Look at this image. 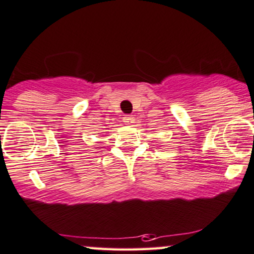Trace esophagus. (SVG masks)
<instances>
[{
	"label": "esophagus",
	"instance_id": "1",
	"mask_svg": "<svg viewBox=\"0 0 254 254\" xmlns=\"http://www.w3.org/2000/svg\"><path fill=\"white\" fill-rule=\"evenodd\" d=\"M123 121L127 124H132L133 121H134V118H133L132 115H125V116L123 117Z\"/></svg>",
	"mask_w": 254,
	"mask_h": 254
}]
</instances>
